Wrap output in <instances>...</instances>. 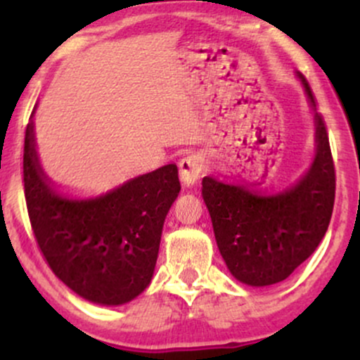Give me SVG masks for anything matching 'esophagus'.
<instances>
[{"label":"esophagus","mask_w":360,"mask_h":360,"mask_svg":"<svg viewBox=\"0 0 360 360\" xmlns=\"http://www.w3.org/2000/svg\"><path fill=\"white\" fill-rule=\"evenodd\" d=\"M203 174V159L191 154L179 160V176L184 186H193Z\"/></svg>","instance_id":"1"}]
</instances>
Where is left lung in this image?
Returning <instances> with one entry per match:
<instances>
[{
    "mask_svg": "<svg viewBox=\"0 0 360 360\" xmlns=\"http://www.w3.org/2000/svg\"><path fill=\"white\" fill-rule=\"evenodd\" d=\"M311 106V88L300 76ZM316 154L292 188L260 194L203 177V200L226 267L240 283L271 286L295 272L325 237L335 201V166L321 115L315 113Z\"/></svg>",
    "mask_w": 360,
    "mask_h": 360,
    "instance_id": "obj_1",
    "label": "left lung"
}]
</instances>
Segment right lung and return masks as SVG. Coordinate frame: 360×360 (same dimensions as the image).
<instances>
[{"mask_svg":"<svg viewBox=\"0 0 360 360\" xmlns=\"http://www.w3.org/2000/svg\"><path fill=\"white\" fill-rule=\"evenodd\" d=\"M23 183L39 249L53 274L98 304H123L150 283L166 214L181 191L176 164L120 188L69 200L52 188L35 150L34 122L25 130Z\"/></svg>","mask_w":360,"mask_h":360,"instance_id":"1","label":"right lung"}]
</instances>
